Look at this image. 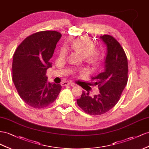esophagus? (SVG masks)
Segmentation results:
<instances>
[{
  "instance_id": "1",
  "label": "esophagus",
  "mask_w": 149,
  "mask_h": 149,
  "mask_svg": "<svg viewBox=\"0 0 149 149\" xmlns=\"http://www.w3.org/2000/svg\"><path fill=\"white\" fill-rule=\"evenodd\" d=\"M63 86H67V85H70L71 86H74L75 84L73 82H64L62 84Z\"/></svg>"
}]
</instances>
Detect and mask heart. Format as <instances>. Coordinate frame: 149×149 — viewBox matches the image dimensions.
I'll list each match as a JSON object with an SVG mask.
<instances>
[{"instance_id":"1","label":"heart","mask_w":149,"mask_h":149,"mask_svg":"<svg viewBox=\"0 0 149 149\" xmlns=\"http://www.w3.org/2000/svg\"><path fill=\"white\" fill-rule=\"evenodd\" d=\"M72 47L81 52L84 56L85 61L91 64H97L103 58L102 51L100 49L94 48L93 42L87 37L82 36L74 40L72 43ZM68 54L69 49L66 45H62L58 52L59 57L65 58Z\"/></svg>"}]
</instances>
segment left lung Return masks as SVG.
I'll use <instances>...</instances> for the list:
<instances>
[{
	"mask_svg": "<svg viewBox=\"0 0 149 149\" xmlns=\"http://www.w3.org/2000/svg\"><path fill=\"white\" fill-rule=\"evenodd\" d=\"M100 39L107 46L105 69L92 80L98 86L100 93L90 97L82 92L77 99L79 107L92 116H99L107 112L119 100L128 80V61L125 51L113 37L105 34Z\"/></svg>",
	"mask_w": 149,
	"mask_h": 149,
	"instance_id": "obj_1",
	"label": "left lung"
}]
</instances>
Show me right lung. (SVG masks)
<instances>
[{
    "instance_id": "right-lung-1",
    "label": "right lung",
    "mask_w": 149,
    "mask_h": 149,
    "mask_svg": "<svg viewBox=\"0 0 149 149\" xmlns=\"http://www.w3.org/2000/svg\"><path fill=\"white\" fill-rule=\"evenodd\" d=\"M62 34L40 31L28 36L17 47L12 62V80L20 97L32 107L42 109L56 100L61 84L47 82L46 72Z\"/></svg>"
}]
</instances>
